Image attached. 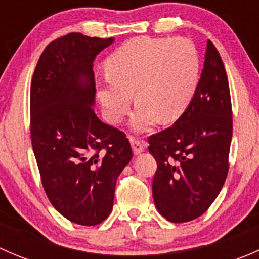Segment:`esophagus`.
<instances>
[{"instance_id":"obj_1","label":"esophagus","mask_w":259,"mask_h":259,"mask_svg":"<svg viewBox=\"0 0 259 259\" xmlns=\"http://www.w3.org/2000/svg\"><path fill=\"white\" fill-rule=\"evenodd\" d=\"M130 143H132V146H133V151H134L135 155H138V154L143 153L145 149V142H143V140H139L137 139V138L134 137H130Z\"/></svg>"}]
</instances>
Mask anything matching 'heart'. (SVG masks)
Returning <instances> with one entry per match:
<instances>
[{
    "instance_id": "b5f03b06",
    "label": "heart",
    "mask_w": 259,
    "mask_h": 259,
    "mask_svg": "<svg viewBox=\"0 0 259 259\" xmlns=\"http://www.w3.org/2000/svg\"><path fill=\"white\" fill-rule=\"evenodd\" d=\"M105 67L108 79L99 90L105 117L113 124L121 121L134 94L138 108L132 125L140 132L156 119H178L189 105L199 77L197 50L183 37H134L115 50Z\"/></svg>"
}]
</instances>
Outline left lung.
Here are the masks:
<instances>
[{"mask_svg":"<svg viewBox=\"0 0 259 259\" xmlns=\"http://www.w3.org/2000/svg\"><path fill=\"white\" fill-rule=\"evenodd\" d=\"M232 133L228 77L209 40L189 106L170 127L149 137V153L158 164L154 203L164 218L184 223L207 211L228 174Z\"/></svg>","mask_w":259,"mask_h":259,"instance_id":"obj_1","label":"left lung"}]
</instances>
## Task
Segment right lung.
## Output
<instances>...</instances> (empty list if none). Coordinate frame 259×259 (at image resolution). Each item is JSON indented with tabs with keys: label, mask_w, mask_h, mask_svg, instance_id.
I'll list each match as a JSON object with an SVG mask.
<instances>
[{
	"label": "right lung",
	"mask_w": 259,
	"mask_h": 259,
	"mask_svg": "<svg viewBox=\"0 0 259 259\" xmlns=\"http://www.w3.org/2000/svg\"><path fill=\"white\" fill-rule=\"evenodd\" d=\"M113 41L79 32L56 38L31 81V142L44 189L55 209L81 226L108 218L117 177L133 158L125 133L93 108V62Z\"/></svg>",
	"instance_id": "1"
}]
</instances>
